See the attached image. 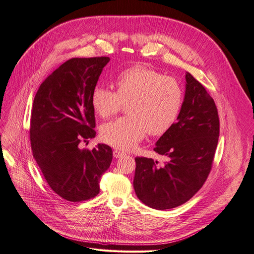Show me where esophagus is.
Returning a JSON list of instances; mask_svg holds the SVG:
<instances>
[{
	"label": "esophagus",
	"mask_w": 254,
	"mask_h": 254,
	"mask_svg": "<svg viewBox=\"0 0 254 254\" xmlns=\"http://www.w3.org/2000/svg\"><path fill=\"white\" fill-rule=\"evenodd\" d=\"M113 155H114L115 158H120L125 155V153H122L121 151H118V149H114V152H113Z\"/></svg>",
	"instance_id": "esophagus-1"
}]
</instances>
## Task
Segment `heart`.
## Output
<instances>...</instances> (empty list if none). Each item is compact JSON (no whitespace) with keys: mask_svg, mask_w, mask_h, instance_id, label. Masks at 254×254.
I'll return each mask as SVG.
<instances>
[{"mask_svg":"<svg viewBox=\"0 0 254 254\" xmlns=\"http://www.w3.org/2000/svg\"><path fill=\"white\" fill-rule=\"evenodd\" d=\"M116 91L97 86L91 94L96 114L109 118L127 103V116L101 127L105 141L121 151L134 148L148 133L160 136L170 130L179 118L184 93L175 78L155 69L136 64L120 72L115 79Z\"/></svg>","mask_w":254,"mask_h":254,"instance_id":"1","label":"heart"}]
</instances>
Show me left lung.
<instances>
[{"label":"left lung","mask_w":254,"mask_h":254,"mask_svg":"<svg viewBox=\"0 0 254 254\" xmlns=\"http://www.w3.org/2000/svg\"><path fill=\"white\" fill-rule=\"evenodd\" d=\"M179 118L158 140L154 151L167 158L160 164L137 157L134 189L139 200L154 209L175 208L198 192L211 171L220 135L214 100L190 73Z\"/></svg>","instance_id":"left-lung-1"}]
</instances>
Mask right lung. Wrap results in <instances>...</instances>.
I'll return each instance as SVG.
<instances>
[{"instance_id": "add662e5", "label": "right lung", "mask_w": 254, "mask_h": 254, "mask_svg": "<svg viewBox=\"0 0 254 254\" xmlns=\"http://www.w3.org/2000/svg\"><path fill=\"white\" fill-rule=\"evenodd\" d=\"M109 61L107 56L67 61L41 83L33 100V157L50 189L70 202L99 193L100 178L113 159L106 144L79 148L96 135L91 94Z\"/></svg>"}]
</instances>
